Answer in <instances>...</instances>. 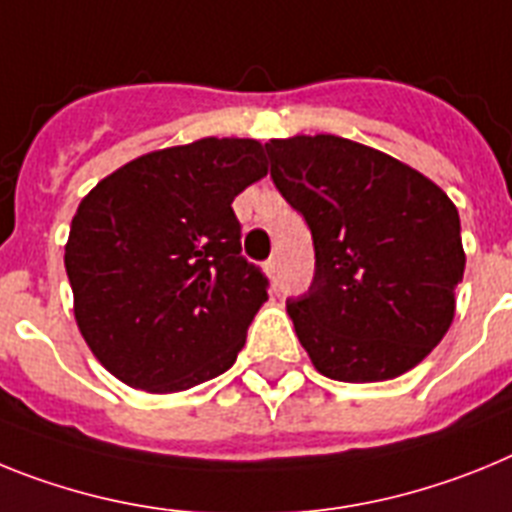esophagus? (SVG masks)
Wrapping results in <instances>:
<instances>
[{"instance_id":"obj_1","label":"esophagus","mask_w":512,"mask_h":512,"mask_svg":"<svg viewBox=\"0 0 512 512\" xmlns=\"http://www.w3.org/2000/svg\"><path fill=\"white\" fill-rule=\"evenodd\" d=\"M278 270H281V260H278V257H270V260L265 262V273H268L270 278H275V275H278Z\"/></svg>"}]
</instances>
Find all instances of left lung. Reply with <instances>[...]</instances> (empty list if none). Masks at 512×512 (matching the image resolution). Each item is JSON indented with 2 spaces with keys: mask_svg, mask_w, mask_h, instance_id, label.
<instances>
[{
  "mask_svg": "<svg viewBox=\"0 0 512 512\" xmlns=\"http://www.w3.org/2000/svg\"><path fill=\"white\" fill-rule=\"evenodd\" d=\"M270 177L314 242L309 291L288 314L327 379L402 376L443 340L464 278L459 211L435 182L340 136L265 144Z\"/></svg>",
  "mask_w": 512,
  "mask_h": 512,
  "instance_id": "obj_1",
  "label": "left lung"
}]
</instances>
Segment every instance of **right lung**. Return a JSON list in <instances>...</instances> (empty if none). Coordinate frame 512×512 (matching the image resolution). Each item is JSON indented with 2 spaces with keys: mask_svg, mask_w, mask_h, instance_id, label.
Returning a JSON list of instances; mask_svg holds the SVG:
<instances>
[{
  "mask_svg": "<svg viewBox=\"0 0 512 512\" xmlns=\"http://www.w3.org/2000/svg\"><path fill=\"white\" fill-rule=\"evenodd\" d=\"M265 175L257 141L201 139L133 159L79 203L74 317L123 384L167 394L234 366L270 283L242 255L231 203Z\"/></svg>",
  "mask_w": 512,
  "mask_h": 512,
  "instance_id": "1",
  "label": "right lung"
}]
</instances>
